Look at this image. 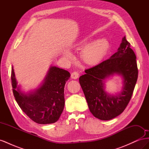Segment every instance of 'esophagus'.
I'll return each instance as SVG.
<instances>
[{
    "label": "esophagus",
    "mask_w": 149,
    "mask_h": 149,
    "mask_svg": "<svg viewBox=\"0 0 149 149\" xmlns=\"http://www.w3.org/2000/svg\"><path fill=\"white\" fill-rule=\"evenodd\" d=\"M79 73H78V72L74 71L73 72V73H71V77L72 79H77V78L79 77Z\"/></svg>",
    "instance_id": "esophagus-1"
}]
</instances>
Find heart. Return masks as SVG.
<instances>
[{"label":"heart","instance_id":"obj_1","mask_svg":"<svg viewBox=\"0 0 149 149\" xmlns=\"http://www.w3.org/2000/svg\"><path fill=\"white\" fill-rule=\"evenodd\" d=\"M86 43V41L81 42V44ZM109 42L107 40L102 38L97 40L93 43L86 46L82 52V57L85 62L88 64H96L100 61L105 55L109 48ZM66 56L71 58L70 53H66Z\"/></svg>","mask_w":149,"mask_h":149}]
</instances>
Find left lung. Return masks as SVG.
Segmentation results:
<instances>
[{
  "instance_id": "1",
  "label": "left lung",
  "mask_w": 149,
  "mask_h": 149,
  "mask_svg": "<svg viewBox=\"0 0 149 149\" xmlns=\"http://www.w3.org/2000/svg\"><path fill=\"white\" fill-rule=\"evenodd\" d=\"M124 37L118 51L109 59L85 70L79 81L88 104L95 118L111 120L123 112L131 99L138 78L136 56ZM114 73L123 76L125 86L119 95H108L104 91L103 80Z\"/></svg>"
}]
</instances>
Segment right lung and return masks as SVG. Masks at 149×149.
I'll use <instances>...</instances> for the list:
<instances>
[{"instance_id": "add662e5", "label": "right lung", "mask_w": 149, "mask_h": 149, "mask_svg": "<svg viewBox=\"0 0 149 149\" xmlns=\"http://www.w3.org/2000/svg\"><path fill=\"white\" fill-rule=\"evenodd\" d=\"M70 78V73L68 71L52 66L39 89L34 93L24 94L17 88L12 67L11 80L13 96L21 109L35 123H55L60 119L64 109V88Z\"/></svg>"}]
</instances>
